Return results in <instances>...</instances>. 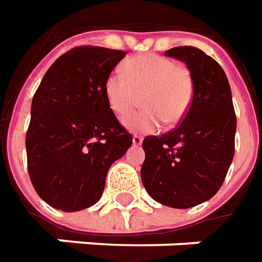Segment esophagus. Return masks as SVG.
<instances>
[{
  "label": "esophagus",
  "instance_id": "obj_1",
  "mask_svg": "<svg viewBox=\"0 0 262 262\" xmlns=\"http://www.w3.org/2000/svg\"><path fill=\"white\" fill-rule=\"evenodd\" d=\"M133 144H134V145H141V144H142V138H141L140 135H134V137H133Z\"/></svg>",
  "mask_w": 262,
  "mask_h": 262
}]
</instances>
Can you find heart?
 Listing matches in <instances>:
<instances>
[{
	"label": "heart",
	"mask_w": 262,
	"mask_h": 262,
	"mask_svg": "<svg viewBox=\"0 0 262 262\" xmlns=\"http://www.w3.org/2000/svg\"><path fill=\"white\" fill-rule=\"evenodd\" d=\"M104 92L111 110L121 118L137 108L141 96L145 108L131 117L127 127L146 134L157 131L162 121L175 124L186 114L193 98V77L169 57L146 53L128 59L124 75L110 73Z\"/></svg>",
	"instance_id": "heart-1"
}]
</instances>
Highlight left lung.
Returning <instances> with one entry per match:
<instances>
[{
	"instance_id": "8db88e82",
	"label": "left lung",
	"mask_w": 262,
	"mask_h": 262,
	"mask_svg": "<svg viewBox=\"0 0 262 262\" xmlns=\"http://www.w3.org/2000/svg\"><path fill=\"white\" fill-rule=\"evenodd\" d=\"M186 63L193 98L182 122L169 133L142 141L141 178L158 203L189 209L213 198L234 157L235 118L231 90L219 63L194 46L165 52Z\"/></svg>"
}]
</instances>
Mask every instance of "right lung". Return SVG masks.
<instances>
[{
  "label": "right lung",
  "mask_w": 262,
  "mask_h": 262,
  "mask_svg": "<svg viewBox=\"0 0 262 262\" xmlns=\"http://www.w3.org/2000/svg\"><path fill=\"white\" fill-rule=\"evenodd\" d=\"M125 55L101 46L73 48L48 69L33 94L28 172L36 193L55 209L96 205L110 166L133 144L104 92L105 79Z\"/></svg>",
  "instance_id": "obj_1"
}]
</instances>
